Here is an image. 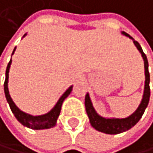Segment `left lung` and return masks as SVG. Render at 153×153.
Returning <instances> with one entry per match:
<instances>
[{
  "instance_id": "8db88e82",
  "label": "left lung",
  "mask_w": 153,
  "mask_h": 153,
  "mask_svg": "<svg viewBox=\"0 0 153 153\" xmlns=\"http://www.w3.org/2000/svg\"><path fill=\"white\" fill-rule=\"evenodd\" d=\"M122 35L128 36L129 38L133 39V41L140 51V53L144 60V67H145V86H144V94H143V98L141 102L138 106V108L134 112L132 115L129 116L128 117L125 118H105L100 117V115L97 114L93 107V104L91 102V100L89 97V94H86L85 98V110L87 113V116L89 117L90 124L93 128H95L99 132H102L104 134H120L123 132L130 130L132 127L139 121V120L142 117L143 114H144L145 109L149 102V96H151V89H149V63L146 54L143 53V50L139 43L135 41L134 39L129 36L127 33L122 32Z\"/></svg>"
}]
</instances>
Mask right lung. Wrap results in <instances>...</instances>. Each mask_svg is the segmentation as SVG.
<instances>
[{
  "label": "right lung",
  "mask_w": 153,
  "mask_h": 153,
  "mask_svg": "<svg viewBox=\"0 0 153 153\" xmlns=\"http://www.w3.org/2000/svg\"><path fill=\"white\" fill-rule=\"evenodd\" d=\"M25 36H26V33L23 36V37ZM15 51H16V48L14 49L12 55L14 54ZM11 63H12V60L9 61L7 68H6L5 81H4V94H5L6 100H7V102L9 103V106H10L11 111L13 112V114L15 115L16 118L23 125V126L33 129V130H43V129H50V128L54 127L56 125L57 118L60 115L62 103H63L64 100H65V99L70 94V92L72 91V85L68 88V89L66 90V92L60 97L59 100H58V102L54 105V107L51 109L49 113H47V114L41 115V116H32V115H29V114H26V113L22 112L17 107V105L14 103L13 100L10 97V94H9L8 78H9V69H10Z\"/></svg>",
  "instance_id": "add662e5"
}]
</instances>
